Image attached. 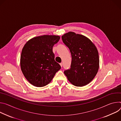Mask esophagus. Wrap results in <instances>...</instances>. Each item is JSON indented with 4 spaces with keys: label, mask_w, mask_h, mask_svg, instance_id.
<instances>
[{
    "label": "esophagus",
    "mask_w": 121,
    "mask_h": 121,
    "mask_svg": "<svg viewBox=\"0 0 121 121\" xmlns=\"http://www.w3.org/2000/svg\"><path fill=\"white\" fill-rule=\"evenodd\" d=\"M60 66H61V67H62V62L60 63Z\"/></svg>",
    "instance_id": "esophagus-1"
}]
</instances>
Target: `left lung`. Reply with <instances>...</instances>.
Wrapping results in <instances>:
<instances>
[{"label": "left lung", "instance_id": "obj_1", "mask_svg": "<svg viewBox=\"0 0 121 121\" xmlns=\"http://www.w3.org/2000/svg\"><path fill=\"white\" fill-rule=\"evenodd\" d=\"M61 38L72 55L71 68L64 71V74L75 86L87 85L94 78L99 68L96 46L86 37L72 32L64 34Z\"/></svg>", "mask_w": 121, "mask_h": 121}]
</instances>
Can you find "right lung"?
Masks as SVG:
<instances>
[{"label":"right lung","mask_w":121,"mask_h":121,"mask_svg":"<svg viewBox=\"0 0 121 121\" xmlns=\"http://www.w3.org/2000/svg\"><path fill=\"white\" fill-rule=\"evenodd\" d=\"M60 39L58 35L34 37L24 46L21 56V67L25 78L36 87L47 85L60 69L52 51Z\"/></svg>","instance_id":"1"}]
</instances>
